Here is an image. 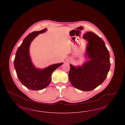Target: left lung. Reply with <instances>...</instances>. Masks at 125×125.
<instances>
[{"label":"left lung","mask_w":125,"mask_h":125,"mask_svg":"<svg viewBox=\"0 0 125 125\" xmlns=\"http://www.w3.org/2000/svg\"><path fill=\"white\" fill-rule=\"evenodd\" d=\"M87 41L85 57L89 60L82 66L70 64L69 79L77 89L89 91L101 85L110 68V54L104 41L92 32L84 34Z\"/></svg>","instance_id":"obj_1"}]
</instances>
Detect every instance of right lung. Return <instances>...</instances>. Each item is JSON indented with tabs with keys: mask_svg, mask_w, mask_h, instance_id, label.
<instances>
[{
	"mask_svg": "<svg viewBox=\"0 0 125 125\" xmlns=\"http://www.w3.org/2000/svg\"><path fill=\"white\" fill-rule=\"evenodd\" d=\"M47 29L34 31L27 36L15 54L14 66L20 82L29 89L40 90L46 88L51 83L52 73L63 63L54 64L44 68H36L33 64L30 54V47L32 41Z\"/></svg>",
	"mask_w": 125,
	"mask_h": 125,
	"instance_id": "obj_1",
	"label": "right lung"
}]
</instances>
